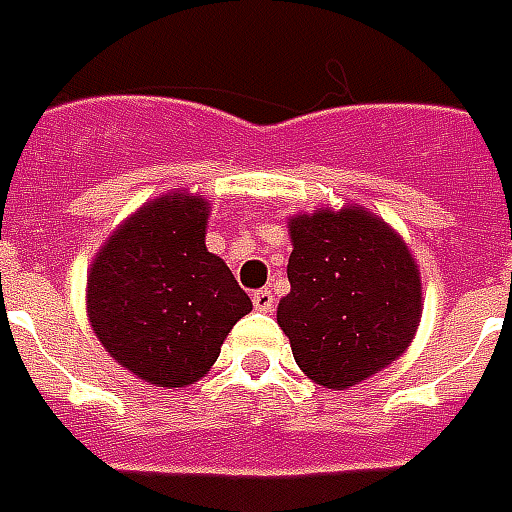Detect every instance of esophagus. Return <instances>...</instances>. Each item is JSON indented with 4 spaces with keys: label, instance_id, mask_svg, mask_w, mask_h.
Listing matches in <instances>:
<instances>
[{
    "label": "esophagus",
    "instance_id": "obj_1",
    "mask_svg": "<svg viewBox=\"0 0 512 512\" xmlns=\"http://www.w3.org/2000/svg\"><path fill=\"white\" fill-rule=\"evenodd\" d=\"M275 297L270 289H259V292H253V306L259 308V311H273Z\"/></svg>",
    "mask_w": 512,
    "mask_h": 512
}]
</instances>
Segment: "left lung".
<instances>
[{"label":"left lung","mask_w":512,"mask_h":512,"mask_svg":"<svg viewBox=\"0 0 512 512\" xmlns=\"http://www.w3.org/2000/svg\"><path fill=\"white\" fill-rule=\"evenodd\" d=\"M289 295L278 325L297 366L350 389L397 361L422 320V278L405 239L364 206L289 220Z\"/></svg>","instance_id":"8db88e82"}]
</instances>
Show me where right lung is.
I'll return each instance as SVG.
<instances>
[{
  "label": "right lung",
  "mask_w": 512,
  "mask_h": 512,
  "mask_svg": "<svg viewBox=\"0 0 512 512\" xmlns=\"http://www.w3.org/2000/svg\"><path fill=\"white\" fill-rule=\"evenodd\" d=\"M209 201L168 192L101 245L88 273V317L104 350L140 380L181 389L201 380L253 303L206 250Z\"/></svg>",
  "instance_id": "1"
}]
</instances>
